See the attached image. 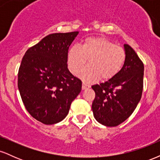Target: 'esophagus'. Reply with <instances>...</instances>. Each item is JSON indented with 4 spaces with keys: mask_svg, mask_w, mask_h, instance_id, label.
Here are the masks:
<instances>
[{
    "mask_svg": "<svg viewBox=\"0 0 160 160\" xmlns=\"http://www.w3.org/2000/svg\"><path fill=\"white\" fill-rule=\"evenodd\" d=\"M89 87H90V86H89V84L86 83V82H82V89H89Z\"/></svg>",
    "mask_w": 160,
    "mask_h": 160,
    "instance_id": "1",
    "label": "esophagus"
}]
</instances>
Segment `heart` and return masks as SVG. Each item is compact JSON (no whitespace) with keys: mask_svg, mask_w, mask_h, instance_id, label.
I'll return each mask as SVG.
<instances>
[{"mask_svg":"<svg viewBox=\"0 0 160 160\" xmlns=\"http://www.w3.org/2000/svg\"><path fill=\"white\" fill-rule=\"evenodd\" d=\"M126 57L124 49L107 38H88L81 46L74 45L69 49L68 67L71 74L78 75L88 59L89 66L80 74L85 81L110 80L120 72Z\"/></svg>","mask_w":160,"mask_h":160,"instance_id":"heart-1","label":"heart"}]
</instances>
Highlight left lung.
<instances>
[{"instance_id":"obj_1","label":"left lung","mask_w":160,"mask_h":160,"mask_svg":"<svg viewBox=\"0 0 160 160\" xmlns=\"http://www.w3.org/2000/svg\"><path fill=\"white\" fill-rule=\"evenodd\" d=\"M126 61L120 72L108 81L92 86L95 97L92 104L99 123L117 126L131 116L140 102L144 83V64L129 45H124Z\"/></svg>"}]
</instances>
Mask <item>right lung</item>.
<instances>
[{
    "label": "right lung",
    "instance_id": "1",
    "mask_svg": "<svg viewBox=\"0 0 160 160\" xmlns=\"http://www.w3.org/2000/svg\"><path fill=\"white\" fill-rule=\"evenodd\" d=\"M78 32L46 36L24 55L18 88L25 108L46 125L63 120L81 91L82 81L68 69V52Z\"/></svg>",
    "mask_w": 160,
    "mask_h": 160
}]
</instances>
